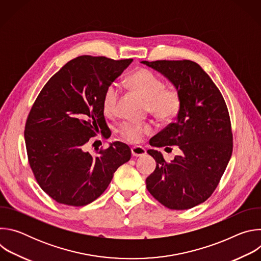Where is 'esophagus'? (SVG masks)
I'll use <instances>...</instances> for the list:
<instances>
[{
	"instance_id": "esophagus-1",
	"label": "esophagus",
	"mask_w": 261,
	"mask_h": 261,
	"mask_svg": "<svg viewBox=\"0 0 261 261\" xmlns=\"http://www.w3.org/2000/svg\"><path fill=\"white\" fill-rule=\"evenodd\" d=\"M131 153L134 157H140V156H143L145 154V150L142 147V146H133L131 147Z\"/></svg>"
}]
</instances>
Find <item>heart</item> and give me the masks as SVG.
I'll return each mask as SVG.
<instances>
[{
    "mask_svg": "<svg viewBox=\"0 0 261 261\" xmlns=\"http://www.w3.org/2000/svg\"><path fill=\"white\" fill-rule=\"evenodd\" d=\"M130 90L146 101V110L163 123L175 120L182 106V97L176 88H165V83L153 71L140 68L127 79ZM120 99V90L115 84L106 87L102 97L104 113L108 116L116 114ZM152 122L134 123L123 122L119 128V135L130 143L140 142L145 135L154 132Z\"/></svg>",
    "mask_w": 261,
    "mask_h": 261,
    "instance_id": "heart-1",
    "label": "heart"
}]
</instances>
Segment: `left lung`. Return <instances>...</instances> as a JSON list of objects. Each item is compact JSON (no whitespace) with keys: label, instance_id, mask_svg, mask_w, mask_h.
<instances>
[{"label":"left lung","instance_id":"1","mask_svg":"<svg viewBox=\"0 0 261 261\" xmlns=\"http://www.w3.org/2000/svg\"><path fill=\"white\" fill-rule=\"evenodd\" d=\"M162 73L180 92L182 106L175 123L155 135L150 144L176 146L180 154L171 162L148 150L155 171L145 179L146 189L170 210H189L215 191L230 160L233 137L228 108L207 73L195 62L142 61ZM165 148V150H166Z\"/></svg>","mask_w":261,"mask_h":261}]
</instances>
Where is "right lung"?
Here are the masks:
<instances>
[{
	"mask_svg": "<svg viewBox=\"0 0 261 261\" xmlns=\"http://www.w3.org/2000/svg\"><path fill=\"white\" fill-rule=\"evenodd\" d=\"M132 61L77 57L53 75L36 98L24 126L28 160L37 182L57 202L91 203L106 190L115 171L130 160L126 143L98 147L96 154L87 151V144L108 129L104 90Z\"/></svg>",
	"mask_w": 261,
	"mask_h": 261,
	"instance_id": "1",
	"label": "right lung"
}]
</instances>
